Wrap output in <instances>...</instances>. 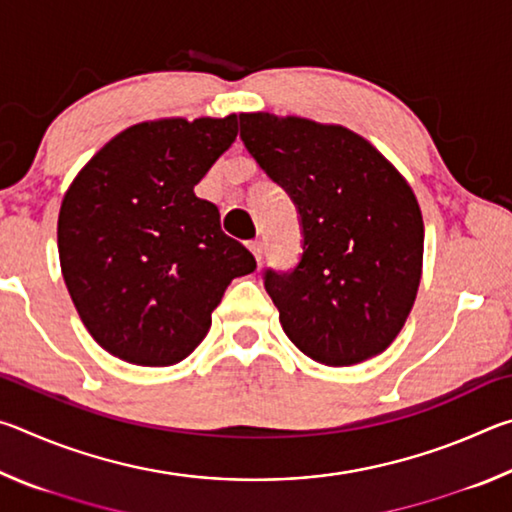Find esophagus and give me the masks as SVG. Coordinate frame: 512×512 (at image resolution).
<instances>
[{"label": "esophagus", "instance_id": "obj_1", "mask_svg": "<svg viewBox=\"0 0 512 512\" xmlns=\"http://www.w3.org/2000/svg\"><path fill=\"white\" fill-rule=\"evenodd\" d=\"M248 248H250V253H253V255H255V259H257V262H262V259H264V244H262V241H259V239H255V241H250V244H248Z\"/></svg>", "mask_w": 512, "mask_h": 512}]
</instances>
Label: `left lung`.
Wrapping results in <instances>:
<instances>
[{
    "label": "left lung",
    "mask_w": 512,
    "mask_h": 512,
    "mask_svg": "<svg viewBox=\"0 0 512 512\" xmlns=\"http://www.w3.org/2000/svg\"><path fill=\"white\" fill-rule=\"evenodd\" d=\"M239 126L302 223L298 266L264 273L284 334L325 366L377 357L404 327L422 277L424 223L411 185L345 126L271 112H241Z\"/></svg>",
    "instance_id": "obj_1"
}]
</instances>
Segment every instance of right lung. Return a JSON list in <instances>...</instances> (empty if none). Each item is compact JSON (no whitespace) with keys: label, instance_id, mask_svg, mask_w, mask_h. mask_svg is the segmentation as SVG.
Wrapping results in <instances>:
<instances>
[{"label":"right lung","instance_id":"add662e5","mask_svg":"<svg viewBox=\"0 0 512 512\" xmlns=\"http://www.w3.org/2000/svg\"><path fill=\"white\" fill-rule=\"evenodd\" d=\"M237 137V115L135 124L65 192L58 255L69 296L103 350L173 366L196 350L228 284L257 268L194 187Z\"/></svg>","mask_w":512,"mask_h":512}]
</instances>
